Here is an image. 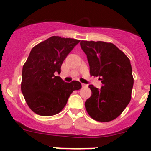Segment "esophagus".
<instances>
[{"instance_id":"esophagus-1","label":"esophagus","mask_w":151,"mask_h":151,"mask_svg":"<svg viewBox=\"0 0 151 151\" xmlns=\"http://www.w3.org/2000/svg\"><path fill=\"white\" fill-rule=\"evenodd\" d=\"M82 87H87V86H88V85H85V84H83V83H82Z\"/></svg>"}]
</instances>
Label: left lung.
I'll return each mask as SVG.
<instances>
[{"instance_id": "left-lung-1", "label": "left lung", "mask_w": 151, "mask_h": 151, "mask_svg": "<svg viewBox=\"0 0 151 151\" xmlns=\"http://www.w3.org/2000/svg\"><path fill=\"white\" fill-rule=\"evenodd\" d=\"M80 45L87 55L91 76H98L101 89L89 85L91 96L85 106L92 119L110 122L123 112L131 101L134 78L127 56L112 43L81 41Z\"/></svg>"}]
</instances>
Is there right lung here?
I'll list each match as a JSON object with an SVG mask.
<instances>
[{
	"instance_id": "right-lung-1",
	"label": "right lung",
	"mask_w": 151,
	"mask_h": 151,
	"mask_svg": "<svg viewBox=\"0 0 151 151\" xmlns=\"http://www.w3.org/2000/svg\"><path fill=\"white\" fill-rule=\"evenodd\" d=\"M79 40L52 36L35 46L22 67L21 90L31 110L50 116L66 106L73 91L79 90L78 81L67 83L54 73H60L63 62Z\"/></svg>"
}]
</instances>
